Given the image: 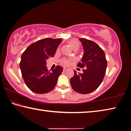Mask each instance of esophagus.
Returning a JSON list of instances; mask_svg holds the SVG:
<instances>
[{"mask_svg": "<svg viewBox=\"0 0 131 131\" xmlns=\"http://www.w3.org/2000/svg\"><path fill=\"white\" fill-rule=\"evenodd\" d=\"M67 70H68V68H67V67H64L63 68V71H66Z\"/></svg>", "mask_w": 131, "mask_h": 131, "instance_id": "obj_1", "label": "esophagus"}]
</instances>
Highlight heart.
<instances>
[{"instance_id": "obj_1", "label": "heart", "mask_w": 131, "mask_h": 131, "mask_svg": "<svg viewBox=\"0 0 131 131\" xmlns=\"http://www.w3.org/2000/svg\"><path fill=\"white\" fill-rule=\"evenodd\" d=\"M69 44L70 45L71 48H72L73 50H78L79 48V43L78 41L76 40H71L69 41ZM63 63L64 64L67 65L68 64V61L67 60H64Z\"/></svg>"}]
</instances>
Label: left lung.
Returning a JSON list of instances; mask_svg holds the SVG:
<instances>
[{
    "label": "left lung",
    "mask_w": 131,
    "mask_h": 131,
    "mask_svg": "<svg viewBox=\"0 0 131 131\" xmlns=\"http://www.w3.org/2000/svg\"><path fill=\"white\" fill-rule=\"evenodd\" d=\"M84 50L81 62L78 64L83 70V74H78L74 71V76L70 79L72 89L81 94H89L95 91L105 77L107 61L105 52L95 42L85 38H79Z\"/></svg>",
    "instance_id": "1"
}]
</instances>
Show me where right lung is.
Segmentation results:
<instances>
[{"mask_svg": "<svg viewBox=\"0 0 131 131\" xmlns=\"http://www.w3.org/2000/svg\"><path fill=\"white\" fill-rule=\"evenodd\" d=\"M61 38H47L29 46L21 56L19 67L25 84L30 90L37 94L52 91L56 86L63 68L57 66L50 72L47 69L46 60L53 57Z\"/></svg>", "mask_w": 131, "mask_h": 131, "instance_id": "add662e5", "label": "right lung"}]
</instances>
